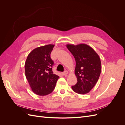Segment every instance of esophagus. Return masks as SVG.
Returning <instances> with one entry per match:
<instances>
[{"label":"esophagus","instance_id":"1","mask_svg":"<svg viewBox=\"0 0 125 125\" xmlns=\"http://www.w3.org/2000/svg\"><path fill=\"white\" fill-rule=\"evenodd\" d=\"M62 73L63 75H66L68 73V72L67 70H66V71H65L64 72H63V73Z\"/></svg>","mask_w":125,"mask_h":125}]
</instances>
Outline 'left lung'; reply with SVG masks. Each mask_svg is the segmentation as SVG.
Returning <instances> with one entry per match:
<instances>
[{"instance_id":"obj_1","label":"left lung","mask_w":125,"mask_h":125,"mask_svg":"<svg viewBox=\"0 0 125 125\" xmlns=\"http://www.w3.org/2000/svg\"><path fill=\"white\" fill-rule=\"evenodd\" d=\"M66 46L76 62L74 73L77 83L71 86L72 89L80 94L88 93L95 86L100 77V57L91 47L85 44H67Z\"/></svg>"}]
</instances>
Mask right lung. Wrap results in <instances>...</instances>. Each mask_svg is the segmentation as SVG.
I'll return each mask as SVG.
<instances>
[{
  "instance_id": "1",
  "label": "right lung",
  "mask_w": 125,
  "mask_h": 125,
  "mask_svg": "<svg viewBox=\"0 0 125 125\" xmlns=\"http://www.w3.org/2000/svg\"><path fill=\"white\" fill-rule=\"evenodd\" d=\"M54 46L49 44L34 49L25 61L26 78L33 92L38 95L51 93L59 78L52 71L54 62L51 53Z\"/></svg>"
}]
</instances>
